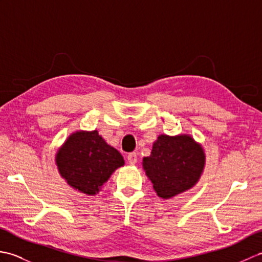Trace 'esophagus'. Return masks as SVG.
Here are the masks:
<instances>
[{"instance_id": "obj_1", "label": "esophagus", "mask_w": 262, "mask_h": 262, "mask_svg": "<svg viewBox=\"0 0 262 262\" xmlns=\"http://www.w3.org/2000/svg\"><path fill=\"white\" fill-rule=\"evenodd\" d=\"M127 161L129 164H135L137 162V154L135 152L129 153L127 155Z\"/></svg>"}]
</instances>
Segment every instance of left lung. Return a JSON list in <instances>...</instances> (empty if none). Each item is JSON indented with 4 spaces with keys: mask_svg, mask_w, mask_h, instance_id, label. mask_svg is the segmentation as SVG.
Listing matches in <instances>:
<instances>
[{
    "mask_svg": "<svg viewBox=\"0 0 262 262\" xmlns=\"http://www.w3.org/2000/svg\"><path fill=\"white\" fill-rule=\"evenodd\" d=\"M205 160L204 148L190 135H160L143 168L158 196L169 199L196 185Z\"/></svg>",
    "mask_w": 262,
    "mask_h": 262,
    "instance_id": "obj_1",
    "label": "left lung"
}]
</instances>
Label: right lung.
Here are the masks:
<instances>
[{
  "mask_svg": "<svg viewBox=\"0 0 262 262\" xmlns=\"http://www.w3.org/2000/svg\"><path fill=\"white\" fill-rule=\"evenodd\" d=\"M55 160L65 181L86 194L99 192L115 170L125 164L121 154L108 145L98 130L71 134Z\"/></svg>",
  "mask_w": 262,
  "mask_h": 262,
  "instance_id": "obj_1",
  "label": "right lung"
}]
</instances>
